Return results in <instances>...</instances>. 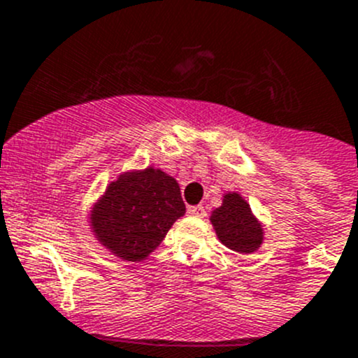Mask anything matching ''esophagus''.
<instances>
[{
	"instance_id": "34e87169",
	"label": "esophagus",
	"mask_w": 358,
	"mask_h": 358,
	"mask_svg": "<svg viewBox=\"0 0 358 358\" xmlns=\"http://www.w3.org/2000/svg\"><path fill=\"white\" fill-rule=\"evenodd\" d=\"M189 213H190V215H194V217H205L206 215V210H205V206L196 205V206H190Z\"/></svg>"
}]
</instances>
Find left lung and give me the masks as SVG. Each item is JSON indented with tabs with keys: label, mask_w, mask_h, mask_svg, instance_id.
<instances>
[{
	"label": "left lung",
	"mask_w": 358,
	"mask_h": 358,
	"mask_svg": "<svg viewBox=\"0 0 358 358\" xmlns=\"http://www.w3.org/2000/svg\"><path fill=\"white\" fill-rule=\"evenodd\" d=\"M210 222L220 243L235 252L250 255L262 247L265 235L262 222L238 192H226L222 196V205L213 210Z\"/></svg>",
	"instance_id": "1"
}]
</instances>
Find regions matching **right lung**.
Listing matches in <instances>:
<instances>
[{"instance_id": "1", "label": "right lung", "mask_w": 358, "mask_h": 358, "mask_svg": "<svg viewBox=\"0 0 358 358\" xmlns=\"http://www.w3.org/2000/svg\"><path fill=\"white\" fill-rule=\"evenodd\" d=\"M183 213L178 182L148 166L122 173L109 183L90 210V226L111 255L123 262H143Z\"/></svg>"}]
</instances>
